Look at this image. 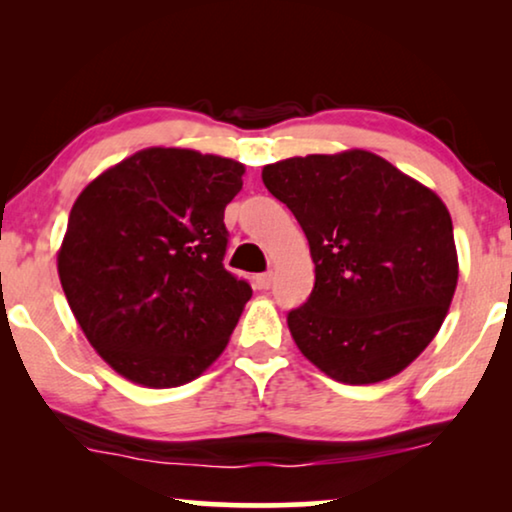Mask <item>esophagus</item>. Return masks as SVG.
Wrapping results in <instances>:
<instances>
[{
    "label": "esophagus",
    "mask_w": 512,
    "mask_h": 512,
    "mask_svg": "<svg viewBox=\"0 0 512 512\" xmlns=\"http://www.w3.org/2000/svg\"><path fill=\"white\" fill-rule=\"evenodd\" d=\"M254 284H256V289L268 291L270 286H272V272H261V275H256L254 277Z\"/></svg>",
    "instance_id": "esophagus-1"
}]
</instances>
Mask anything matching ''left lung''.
<instances>
[{"instance_id":"left-lung-1","label":"left lung","mask_w":512,"mask_h":512,"mask_svg":"<svg viewBox=\"0 0 512 512\" xmlns=\"http://www.w3.org/2000/svg\"><path fill=\"white\" fill-rule=\"evenodd\" d=\"M263 184L310 242L314 289L289 312L305 359L375 384L408 368L443 326L459 279L443 200L370 151L286 158Z\"/></svg>"}]
</instances>
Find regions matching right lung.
<instances>
[{
    "instance_id": "add662e5",
    "label": "right lung",
    "mask_w": 512,
    "mask_h": 512,
    "mask_svg": "<svg viewBox=\"0 0 512 512\" xmlns=\"http://www.w3.org/2000/svg\"><path fill=\"white\" fill-rule=\"evenodd\" d=\"M244 165L191 149L137 151L76 198L58 275L97 354L130 382L179 387L226 349L251 286L223 268V209Z\"/></svg>"
}]
</instances>
